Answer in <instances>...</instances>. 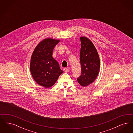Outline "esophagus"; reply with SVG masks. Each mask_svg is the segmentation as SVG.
<instances>
[{
  "label": "esophagus",
  "mask_w": 133,
  "mask_h": 133,
  "mask_svg": "<svg viewBox=\"0 0 133 133\" xmlns=\"http://www.w3.org/2000/svg\"><path fill=\"white\" fill-rule=\"evenodd\" d=\"M64 72H66V73H67V72H68L69 71V70L68 68H65L64 69Z\"/></svg>",
  "instance_id": "esophagus-1"
}]
</instances>
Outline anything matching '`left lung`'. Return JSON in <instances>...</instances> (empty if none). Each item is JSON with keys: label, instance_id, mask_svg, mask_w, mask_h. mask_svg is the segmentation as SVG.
<instances>
[{"label": "left lung", "instance_id": "left-lung-1", "mask_svg": "<svg viewBox=\"0 0 133 133\" xmlns=\"http://www.w3.org/2000/svg\"><path fill=\"white\" fill-rule=\"evenodd\" d=\"M80 54L81 75L77 78L83 87L88 86L93 82L98 76L100 63L98 52L92 41L86 37H81Z\"/></svg>", "mask_w": 133, "mask_h": 133}]
</instances>
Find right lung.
<instances>
[{"label":"right lung","mask_w":133,"mask_h":133,"mask_svg":"<svg viewBox=\"0 0 133 133\" xmlns=\"http://www.w3.org/2000/svg\"><path fill=\"white\" fill-rule=\"evenodd\" d=\"M60 40L45 39L36 47L32 54L30 72L36 82L45 88H49L57 81L63 71L52 57L55 46Z\"/></svg>","instance_id":"right-lung-1"}]
</instances>
